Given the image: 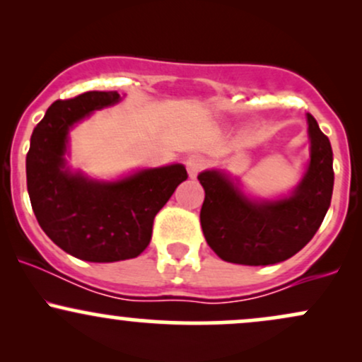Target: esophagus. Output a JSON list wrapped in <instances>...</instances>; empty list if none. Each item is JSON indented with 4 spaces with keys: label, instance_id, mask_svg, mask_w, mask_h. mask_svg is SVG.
I'll use <instances>...</instances> for the list:
<instances>
[{
    "label": "esophagus",
    "instance_id": "1",
    "mask_svg": "<svg viewBox=\"0 0 362 362\" xmlns=\"http://www.w3.org/2000/svg\"><path fill=\"white\" fill-rule=\"evenodd\" d=\"M185 167H187V172H189V175L195 177L199 172H201V170H204L206 158L201 155H190L189 158H187Z\"/></svg>",
    "mask_w": 362,
    "mask_h": 362
}]
</instances>
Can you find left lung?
<instances>
[{
	"label": "left lung",
	"instance_id": "1",
	"mask_svg": "<svg viewBox=\"0 0 362 362\" xmlns=\"http://www.w3.org/2000/svg\"><path fill=\"white\" fill-rule=\"evenodd\" d=\"M308 172L291 197L252 202L219 172H202L201 226L219 259L242 265H271L298 253L325 218L334 190L330 141L308 114Z\"/></svg>",
	"mask_w": 362,
	"mask_h": 362
}]
</instances>
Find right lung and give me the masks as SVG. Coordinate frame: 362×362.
Returning a JSON list of instances; mask_svg holds the SVG:
<instances>
[{
	"label": "right lung",
	"mask_w": 362,
	"mask_h": 362,
	"mask_svg": "<svg viewBox=\"0 0 362 362\" xmlns=\"http://www.w3.org/2000/svg\"><path fill=\"white\" fill-rule=\"evenodd\" d=\"M119 98L117 91H85L56 100L32 132L27 153V189L37 221L57 247L86 262L138 257L151 242L158 211L189 177L182 165H170L100 184L64 168L69 127Z\"/></svg>",
	"instance_id": "add662e5"
}]
</instances>
